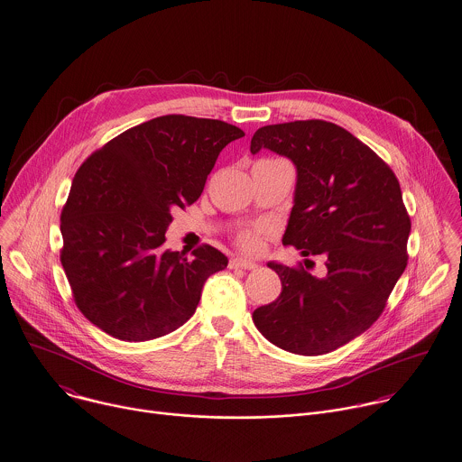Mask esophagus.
I'll return each instance as SVG.
<instances>
[{"mask_svg": "<svg viewBox=\"0 0 462 462\" xmlns=\"http://www.w3.org/2000/svg\"><path fill=\"white\" fill-rule=\"evenodd\" d=\"M228 267H230V269L254 271V269H258V263H256V262H251V260H245V258H241V256H234V258H230Z\"/></svg>", "mask_w": 462, "mask_h": 462, "instance_id": "1", "label": "esophagus"}]
</instances>
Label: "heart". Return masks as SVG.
<instances>
[{
	"label": "heart",
	"mask_w": 462,
	"mask_h": 462,
	"mask_svg": "<svg viewBox=\"0 0 462 462\" xmlns=\"http://www.w3.org/2000/svg\"><path fill=\"white\" fill-rule=\"evenodd\" d=\"M267 234L265 228L262 226H256V228H251V230H245L239 234L237 237V245L241 249H245L247 253H258L263 245V236Z\"/></svg>",
	"instance_id": "b5f03b06"
}]
</instances>
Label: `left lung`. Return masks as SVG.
Segmentation results:
<instances>
[{"instance_id":"8db88e82","label":"left lung","mask_w":462,"mask_h":462,"mask_svg":"<svg viewBox=\"0 0 462 462\" xmlns=\"http://www.w3.org/2000/svg\"><path fill=\"white\" fill-rule=\"evenodd\" d=\"M262 148L297 167L282 245L321 254L326 273L271 262L282 291L253 321L284 351L331 353L379 319L407 267L411 225L398 178L365 143L325 120L265 125L251 137V153Z\"/></svg>"}]
</instances>
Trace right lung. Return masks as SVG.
<instances>
[{
  "label": "right lung",
  "instance_id": "add662e5",
  "mask_svg": "<svg viewBox=\"0 0 462 462\" xmlns=\"http://www.w3.org/2000/svg\"><path fill=\"white\" fill-rule=\"evenodd\" d=\"M245 133L221 120L165 115L111 139L80 165L60 215V263L92 325L144 342L185 325L209 275L213 245L165 249L172 208L193 204L219 152Z\"/></svg>",
  "mask_w": 462,
  "mask_h": 462
}]
</instances>
